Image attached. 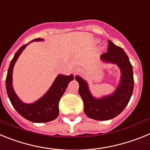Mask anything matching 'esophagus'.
Returning a JSON list of instances; mask_svg holds the SVG:
<instances>
[{
  "mask_svg": "<svg viewBox=\"0 0 150 150\" xmlns=\"http://www.w3.org/2000/svg\"><path fill=\"white\" fill-rule=\"evenodd\" d=\"M79 71V67H76L74 68V74H77Z\"/></svg>",
  "mask_w": 150,
  "mask_h": 150,
  "instance_id": "esophagus-1",
  "label": "esophagus"
}]
</instances>
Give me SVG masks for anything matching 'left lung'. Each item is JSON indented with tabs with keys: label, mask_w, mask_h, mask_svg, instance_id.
Returning a JSON list of instances; mask_svg holds the SVG:
<instances>
[{
	"label": "left lung",
	"mask_w": 150,
	"mask_h": 150,
	"mask_svg": "<svg viewBox=\"0 0 150 150\" xmlns=\"http://www.w3.org/2000/svg\"><path fill=\"white\" fill-rule=\"evenodd\" d=\"M100 59L116 64L121 71L120 84L113 93L96 98L91 95L86 80L79 76L75 79L79 83V94L83 100L86 115L95 120H109L121 113L131 99L134 89L133 68L124 50L110 40L107 52L100 55Z\"/></svg>",
	"instance_id": "8db88e82"
}]
</instances>
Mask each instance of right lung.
<instances>
[{"label": "right lung", "mask_w": 150, "mask_h": 150, "mask_svg": "<svg viewBox=\"0 0 150 150\" xmlns=\"http://www.w3.org/2000/svg\"><path fill=\"white\" fill-rule=\"evenodd\" d=\"M43 40L40 38L33 40V41ZM28 44L23 45L16 52L10 62L6 78V88L8 97L12 105L16 110L26 120L33 122H48L55 120L59 113V103L61 98L64 93L68 83L74 79V76H65L59 74L55 79L52 86L42 98L32 104H25L18 98L13 87V70L15 63L25 50Z\"/></svg>", "instance_id": "add662e5"}]
</instances>
